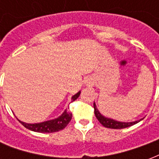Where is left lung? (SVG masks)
Wrapping results in <instances>:
<instances>
[{
	"label": "left lung",
	"instance_id": "left-lung-1",
	"mask_svg": "<svg viewBox=\"0 0 159 159\" xmlns=\"http://www.w3.org/2000/svg\"><path fill=\"white\" fill-rule=\"evenodd\" d=\"M93 108H94V114L95 117H97V119L99 120L100 122L104 127L108 128V129H124V128H128L135 124V123H139L140 121L143 119H140L138 121H134V122H129V123H125V122H119V121H116V120L111 119V118H108L103 116L102 114L100 113L99 110L97 109L96 105L95 103H93Z\"/></svg>",
	"mask_w": 159,
	"mask_h": 159
}]
</instances>
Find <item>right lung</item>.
Returning a JSON list of instances; mask_svg holds the SVG:
<instances>
[{"instance_id":"obj_1","label":"right lung","mask_w":159,"mask_h":159,"mask_svg":"<svg viewBox=\"0 0 159 159\" xmlns=\"http://www.w3.org/2000/svg\"><path fill=\"white\" fill-rule=\"evenodd\" d=\"M81 91L77 92L76 94H74L71 97V100L74 101L76 100L78 97H79ZM72 117V114L70 111H67V109L65 110L59 117L54 118V119L48 120V121H45V122H42V123H27L25 122H22L19 120L20 123H22V125L25 127L26 129L34 131V132H38V133H53V132H57L59 130H62L65 129L67 124L70 123V121L71 120Z\"/></svg>"}]
</instances>
